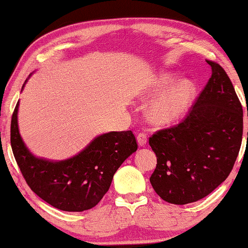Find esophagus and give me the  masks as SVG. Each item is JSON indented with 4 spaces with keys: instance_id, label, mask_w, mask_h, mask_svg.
<instances>
[{
    "instance_id": "34e87169",
    "label": "esophagus",
    "mask_w": 248,
    "mask_h": 248,
    "mask_svg": "<svg viewBox=\"0 0 248 248\" xmlns=\"http://www.w3.org/2000/svg\"><path fill=\"white\" fill-rule=\"evenodd\" d=\"M148 135L145 133H140L137 134V143H139L140 147H144L145 143H147Z\"/></svg>"
}]
</instances>
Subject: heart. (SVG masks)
<instances>
[{"label":"heart","instance_id":"heart-1","mask_svg":"<svg viewBox=\"0 0 248 248\" xmlns=\"http://www.w3.org/2000/svg\"><path fill=\"white\" fill-rule=\"evenodd\" d=\"M173 82L174 77L164 74L147 92V97H154L163 92L151 101L147 109L148 118L155 124H165L175 121L188 108L194 94L193 83L188 79H183L170 88Z\"/></svg>","mask_w":248,"mask_h":248}]
</instances>
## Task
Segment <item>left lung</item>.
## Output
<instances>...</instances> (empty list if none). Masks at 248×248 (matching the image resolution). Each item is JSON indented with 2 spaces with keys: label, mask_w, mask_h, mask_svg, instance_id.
<instances>
[{
  "label": "left lung",
  "mask_w": 248,
  "mask_h": 248,
  "mask_svg": "<svg viewBox=\"0 0 248 248\" xmlns=\"http://www.w3.org/2000/svg\"><path fill=\"white\" fill-rule=\"evenodd\" d=\"M207 63L210 78L184 120L149 137L157 157L150 183L169 203L209 195L229 177L240 150L243 106L225 70L210 60Z\"/></svg>",
  "instance_id": "8db88e82"
}]
</instances>
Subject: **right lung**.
<instances>
[{
    "label": "right lung",
    "mask_w": 248,
    "mask_h": 248,
    "mask_svg": "<svg viewBox=\"0 0 248 248\" xmlns=\"http://www.w3.org/2000/svg\"><path fill=\"white\" fill-rule=\"evenodd\" d=\"M17 111L18 103L10 127L15 159L30 188L60 210L84 211L97 205L111 186L116 170L137 150L132 130L111 132L98 136L70 159H40L24 144L17 124Z\"/></svg>",
    "instance_id": "obj_1"
}]
</instances>
